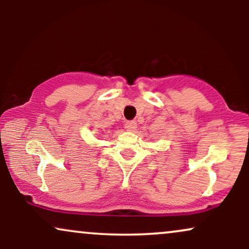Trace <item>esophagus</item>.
I'll return each instance as SVG.
<instances>
[{
	"label": "esophagus",
	"instance_id": "34e87169",
	"mask_svg": "<svg viewBox=\"0 0 249 249\" xmlns=\"http://www.w3.org/2000/svg\"><path fill=\"white\" fill-rule=\"evenodd\" d=\"M125 128H126L127 131H134L137 128V123L134 121L126 122V124H125Z\"/></svg>",
	"mask_w": 249,
	"mask_h": 249
}]
</instances>
